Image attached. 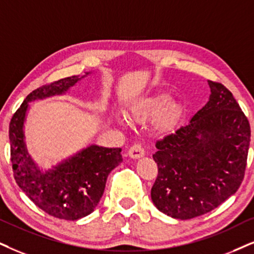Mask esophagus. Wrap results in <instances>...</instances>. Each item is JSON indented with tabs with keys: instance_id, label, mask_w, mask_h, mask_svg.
Segmentation results:
<instances>
[{
	"instance_id": "esophagus-1",
	"label": "esophagus",
	"mask_w": 254,
	"mask_h": 254,
	"mask_svg": "<svg viewBox=\"0 0 254 254\" xmlns=\"http://www.w3.org/2000/svg\"><path fill=\"white\" fill-rule=\"evenodd\" d=\"M144 155H145V150H144V147L142 146V144L136 143V144H133V145L130 147L129 156L131 157V158L138 159V158H140V157H143Z\"/></svg>"
}]
</instances>
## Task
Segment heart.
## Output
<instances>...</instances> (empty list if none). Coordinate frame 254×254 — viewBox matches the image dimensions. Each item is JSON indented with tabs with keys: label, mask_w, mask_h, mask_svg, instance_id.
I'll return each mask as SVG.
<instances>
[{
	"label": "heart",
	"mask_w": 254,
	"mask_h": 254,
	"mask_svg": "<svg viewBox=\"0 0 254 254\" xmlns=\"http://www.w3.org/2000/svg\"><path fill=\"white\" fill-rule=\"evenodd\" d=\"M169 99V95L164 92L138 99L127 107V117L136 123H142L156 115L153 122L156 130L169 132L177 127L183 115L182 104Z\"/></svg>",
	"instance_id": "1"
}]
</instances>
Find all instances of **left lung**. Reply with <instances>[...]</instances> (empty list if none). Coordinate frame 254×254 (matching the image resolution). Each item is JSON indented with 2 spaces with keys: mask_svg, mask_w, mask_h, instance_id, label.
Segmentation results:
<instances>
[{
  "mask_svg": "<svg viewBox=\"0 0 254 254\" xmlns=\"http://www.w3.org/2000/svg\"><path fill=\"white\" fill-rule=\"evenodd\" d=\"M210 99L190 123L157 140L158 175L151 199L160 212L191 219L219 206L240 188L251 127L232 92L208 81Z\"/></svg>",
  "mask_w": 254,
  "mask_h": 254,
  "instance_id": "left-lung-1",
  "label": "left lung"
}]
</instances>
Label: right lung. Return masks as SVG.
<instances>
[{
    "label": "right lung",
    "instance_id": "add662e5",
    "mask_svg": "<svg viewBox=\"0 0 254 254\" xmlns=\"http://www.w3.org/2000/svg\"><path fill=\"white\" fill-rule=\"evenodd\" d=\"M84 76H71L42 85L30 92L9 124L14 178L31 201L50 216L77 220L95 210L103 195L107 178L122 163V149L90 145L54 169L42 172L29 156L23 124L29 102L64 94Z\"/></svg>",
    "mask_w": 254,
    "mask_h": 254
}]
</instances>
